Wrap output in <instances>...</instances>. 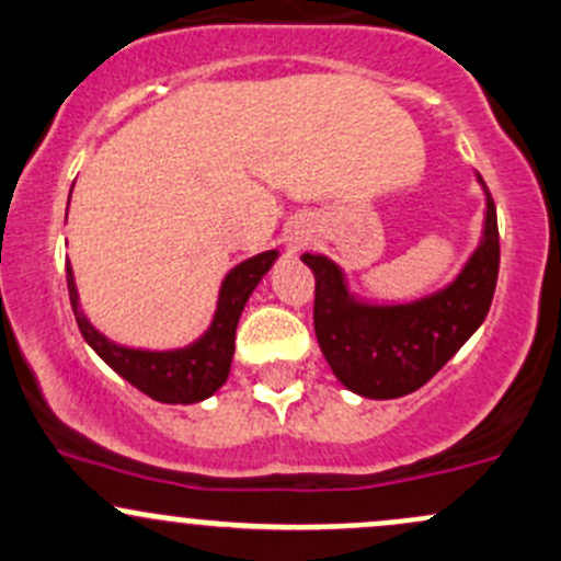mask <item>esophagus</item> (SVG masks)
Here are the masks:
<instances>
[{"instance_id": "esophagus-1", "label": "esophagus", "mask_w": 561, "mask_h": 561, "mask_svg": "<svg viewBox=\"0 0 561 561\" xmlns=\"http://www.w3.org/2000/svg\"><path fill=\"white\" fill-rule=\"evenodd\" d=\"M304 236H300V233H296V236H290V247H293V250H298V247L300 244H304Z\"/></svg>"}]
</instances>
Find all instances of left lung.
<instances>
[{"mask_svg":"<svg viewBox=\"0 0 561 561\" xmlns=\"http://www.w3.org/2000/svg\"><path fill=\"white\" fill-rule=\"evenodd\" d=\"M483 196V231L473 255L449 285L411 304L359 300L339 263L311 252L300 255L317 282V341L346 389L374 400L403 398L427 385L486 320L497 285L500 236L486 187Z\"/></svg>","mask_w":561,"mask_h":561,"instance_id":"left-lung-1","label":"left lung"}]
</instances>
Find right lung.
<instances>
[{
    "mask_svg": "<svg viewBox=\"0 0 561 561\" xmlns=\"http://www.w3.org/2000/svg\"><path fill=\"white\" fill-rule=\"evenodd\" d=\"M276 257H279V250H265L261 255L250 257V261L228 271L220 285V296H217L215 320L206 328L202 339L182 346V350H134V346L115 344L107 335L99 333L91 325V320L82 314L72 265L67 263L69 300H72L75 320H78L82 339L128 385L150 394L158 403H198V400L211 398L217 389L226 385L228 374H231L239 317L257 282L268 274Z\"/></svg>",
    "mask_w": 561,
    "mask_h": 561,
    "instance_id": "obj_1",
    "label": "right lung"
}]
</instances>
